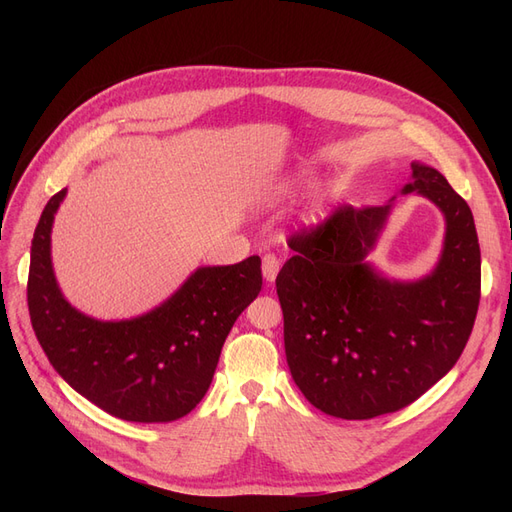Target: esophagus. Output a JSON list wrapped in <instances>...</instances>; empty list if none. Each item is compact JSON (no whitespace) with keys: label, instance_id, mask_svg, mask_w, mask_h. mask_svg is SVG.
<instances>
[{"label":"esophagus","instance_id":"1","mask_svg":"<svg viewBox=\"0 0 512 512\" xmlns=\"http://www.w3.org/2000/svg\"><path fill=\"white\" fill-rule=\"evenodd\" d=\"M277 273H280V258H277L275 254L262 256V275H265V280L273 282Z\"/></svg>","mask_w":512,"mask_h":512}]
</instances>
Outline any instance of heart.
<instances>
[{
    "label": "heart",
    "mask_w": 512,
    "mask_h": 512,
    "mask_svg": "<svg viewBox=\"0 0 512 512\" xmlns=\"http://www.w3.org/2000/svg\"><path fill=\"white\" fill-rule=\"evenodd\" d=\"M288 190V183H280V185H273V188L269 190V196H280Z\"/></svg>",
    "instance_id": "heart-1"
}]
</instances>
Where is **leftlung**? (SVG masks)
Listing matches in <instances>:
<instances>
[{"instance_id": "8db88e82", "label": "left lung", "mask_w": 512, "mask_h": 512, "mask_svg": "<svg viewBox=\"0 0 512 512\" xmlns=\"http://www.w3.org/2000/svg\"><path fill=\"white\" fill-rule=\"evenodd\" d=\"M418 192L446 220L442 256L423 280H386L365 256L391 203L337 207L290 237L277 273L286 361L309 404L346 421L410 406L453 369L480 301V247L472 211L444 175L412 164L404 194Z\"/></svg>"}]
</instances>
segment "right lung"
Instances as JSON below:
<instances>
[{
  "mask_svg": "<svg viewBox=\"0 0 512 512\" xmlns=\"http://www.w3.org/2000/svg\"><path fill=\"white\" fill-rule=\"evenodd\" d=\"M66 190L46 203L32 241L27 305L57 374L91 404L123 421L170 423L196 408L213 380L232 324L262 288L260 258L200 267L151 312L102 322L61 294L51 228Z\"/></svg>",
  "mask_w": 512,
  "mask_h": 512,
  "instance_id": "1",
  "label": "right lung"
}]
</instances>
